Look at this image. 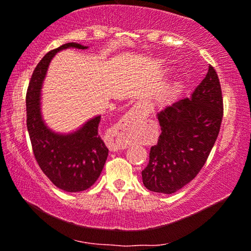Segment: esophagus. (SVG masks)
<instances>
[{
    "label": "esophagus",
    "instance_id": "esophagus-1",
    "mask_svg": "<svg viewBox=\"0 0 251 251\" xmlns=\"http://www.w3.org/2000/svg\"><path fill=\"white\" fill-rule=\"evenodd\" d=\"M146 113H150V109H147ZM125 149H126V144L120 143V142H114L109 145V150H111L112 152H115V151H119V150H125Z\"/></svg>",
    "mask_w": 251,
    "mask_h": 251
}]
</instances>
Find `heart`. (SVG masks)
<instances>
[{"label": "heart", "mask_w": 251, "mask_h": 251, "mask_svg": "<svg viewBox=\"0 0 251 251\" xmlns=\"http://www.w3.org/2000/svg\"><path fill=\"white\" fill-rule=\"evenodd\" d=\"M176 89H177V85L174 84L173 87H170L169 89H167L166 91H163L162 94L160 95L161 100H168V99H170L175 95V92H176Z\"/></svg>", "instance_id": "1"}]
</instances>
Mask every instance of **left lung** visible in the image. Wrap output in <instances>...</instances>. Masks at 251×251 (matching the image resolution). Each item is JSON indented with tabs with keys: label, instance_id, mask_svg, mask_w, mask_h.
I'll list each match as a JSON object with an SVG mask.
<instances>
[{
	"label": "left lung",
	"instance_id": "8db88e82",
	"mask_svg": "<svg viewBox=\"0 0 251 251\" xmlns=\"http://www.w3.org/2000/svg\"><path fill=\"white\" fill-rule=\"evenodd\" d=\"M222 119L221 83L214 67L209 66L190 98L157 114L161 135L156 145L151 147L149 164L142 171L147 190L173 194L190 183L214 147Z\"/></svg>",
	"mask_w": 251,
	"mask_h": 251
}]
</instances>
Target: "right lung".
Wrapping results in <instances>:
<instances>
[{
	"mask_svg": "<svg viewBox=\"0 0 251 251\" xmlns=\"http://www.w3.org/2000/svg\"><path fill=\"white\" fill-rule=\"evenodd\" d=\"M88 49L71 42L44 56L30 77L26 95L27 130L33 152L41 170L60 190L82 192L96 183L108 156V149L98 135L100 115L88 120L70 133L53 131L44 122L41 112V90L50 61L61 50Z\"/></svg>",
	"mask_w": 251,
	"mask_h": 251,
	"instance_id": "right-lung-1",
	"label": "right lung"
}]
</instances>
